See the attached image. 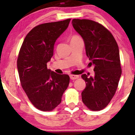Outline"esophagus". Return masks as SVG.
<instances>
[{
	"instance_id": "esophagus-1",
	"label": "esophagus",
	"mask_w": 135,
	"mask_h": 135,
	"mask_svg": "<svg viewBox=\"0 0 135 135\" xmlns=\"http://www.w3.org/2000/svg\"><path fill=\"white\" fill-rule=\"evenodd\" d=\"M70 79H72V80H75V79H76L78 78H79V76L78 75H70Z\"/></svg>"
}]
</instances>
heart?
I'll return each mask as SVG.
<instances>
[{"mask_svg": "<svg viewBox=\"0 0 135 135\" xmlns=\"http://www.w3.org/2000/svg\"><path fill=\"white\" fill-rule=\"evenodd\" d=\"M78 38H80V37H78V36H77V35H73V37H72L71 38V40H70V41H73V40H75L78 39Z\"/></svg>", "mask_w": 135, "mask_h": 135, "instance_id": "heart-1", "label": "heart"}]
</instances>
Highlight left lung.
<instances>
[{
  "label": "left lung",
  "mask_w": 135,
  "mask_h": 135,
  "mask_svg": "<svg viewBox=\"0 0 135 135\" xmlns=\"http://www.w3.org/2000/svg\"><path fill=\"white\" fill-rule=\"evenodd\" d=\"M71 23L83 38L86 56L94 65V76L81 75L86 83L81 93L83 102L89 109L99 111L114 95L122 75L118 45L111 32L98 22L73 19Z\"/></svg>",
  "instance_id": "obj_1"
}]
</instances>
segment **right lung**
<instances>
[{"instance_id": "obj_1", "label": "right lung", "mask_w": 135, "mask_h": 135, "mask_svg": "<svg viewBox=\"0 0 135 135\" xmlns=\"http://www.w3.org/2000/svg\"><path fill=\"white\" fill-rule=\"evenodd\" d=\"M71 19L36 26L26 35L20 49L17 67L21 84L37 109L52 111L62 101L70 77L47 68L57 39L67 29Z\"/></svg>"}]
</instances>
